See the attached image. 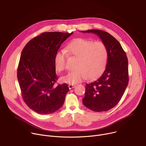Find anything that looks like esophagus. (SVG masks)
Instances as JSON below:
<instances>
[{
	"instance_id": "1",
	"label": "esophagus",
	"mask_w": 146,
	"mask_h": 146,
	"mask_svg": "<svg viewBox=\"0 0 146 146\" xmlns=\"http://www.w3.org/2000/svg\"><path fill=\"white\" fill-rule=\"evenodd\" d=\"M75 85H73V84H69L68 85V88L69 89H72V88H74L75 87Z\"/></svg>"
}]
</instances>
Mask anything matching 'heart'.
<instances>
[{"label": "heart", "mask_w": 146, "mask_h": 146, "mask_svg": "<svg viewBox=\"0 0 146 146\" xmlns=\"http://www.w3.org/2000/svg\"><path fill=\"white\" fill-rule=\"evenodd\" d=\"M66 51L77 58L75 70L62 78L64 82L70 84L78 83L85 79L95 78L104 70L108 61V50L105 44L100 41L93 42L84 38H76L67 46ZM66 61V53L58 51L54 60L57 72H62L65 70Z\"/></svg>", "instance_id": "b5f03b06"}]
</instances>
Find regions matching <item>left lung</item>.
<instances>
[{
	"label": "left lung",
	"instance_id": "left-lung-1",
	"mask_svg": "<svg viewBox=\"0 0 146 146\" xmlns=\"http://www.w3.org/2000/svg\"><path fill=\"white\" fill-rule=\"evenodd\" d=\"M81 32L96 34L105 44L108 52L104 73L95 81L86 84L83 103L93 111H108L118 104L128 84V63L126 53L118 41L108 33L97 29Z\"/></svg>",
	"mask_w": 146,
	"mask_h": 146
}]
</instances>
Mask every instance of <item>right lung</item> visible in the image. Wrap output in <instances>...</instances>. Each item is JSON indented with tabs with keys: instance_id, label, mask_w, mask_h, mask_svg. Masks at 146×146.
Returning <instances> with one entry per match:
<instances>
[{
	"instance_id": "add662e5",
	"label": "right lung",
	"mask_w": 146,
	"mask_h": 146,
	"mask_svg": "<svg viewBox=\"0 0 146 146\" xmlns=\"http://www.w3.org/2000/svg\"><path fill=\"white\" fill-rule=\"evenodd\" d=\"M73 33H41L22 51L17 78L22 99L38 113H52L64 104L69 88L66 83L57 84L54 60L61 44Z\"/></svg>"
}]
</instances>
